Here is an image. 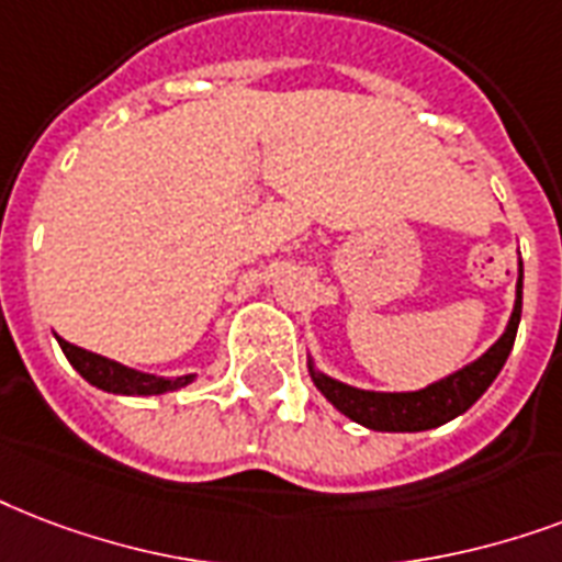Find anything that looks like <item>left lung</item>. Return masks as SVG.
<instances>
[{
    "instance_id": "obj_1",
    "label": "left lung",
    "mask_w": 562,
    "mask_h": 562,
    "mask_svg": "<svg viewBox=\"0 0 562 562\" xmlns=\"http://www.w3.org/2000/svg\"><path fill=\"white\" fill-rule=\"evenodd\" d=\"M521 321V268H519V294H516V310L507 324V333L483 353L477 362H471L457 374L445 376L439 383L427 385L422 392H362L353 385L338 383L329 376L318 374L310 362L312 380L321 389V395L362 427L371 430H389V434H418L430 430L439 424L451 422L457 415L469 409L477 397L492 385V380L501 374L507 362L516 329Z\"/></svg>"
}]
</instances>
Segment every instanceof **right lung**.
<instances>
[{"label":"right lung","mask_w":562,"mask_h":562,"mask_svg":"<svg viewBox=\"0 0 562 562\" xmlns=\"http://www.w3.org/2000/svg\"><path fill=\"white\" fill-rule=\"evenodd\" d=\"M64 357L70 359V366L79 371L85 380L97 389H105V392H114V395H165V392H173V389H182L194 380V374L186 376H153L140 374L135 368L120 366V362H111V359L100 357V353H91V350H81L70 341L58 338Z\"/></svg>","instance_id":"1"}]
</instances>
